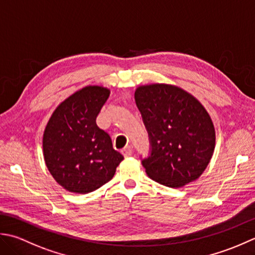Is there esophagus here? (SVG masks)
Masks as SVG:
<instances>
[{"label": "esophagus", "mask_w": 255, "mask_h": 255, "mask_svg": "<svg viewBox=\"0 0 255 255\" xmlns=\"http://www.w3.org/2000/svg\"><path fill=\"white\" fill-rule=\"evenodd\" d=\"M122 154L124 155V157H129L133 155V150L131 146H127L126 148L122 149Z\"/></svg>", "instance_id": "obj_1"}]
</instances>
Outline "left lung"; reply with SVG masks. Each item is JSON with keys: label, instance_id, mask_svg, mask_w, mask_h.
Segmentation results:
<instances>
[{"label": "left lung", "instance_id": "obj_1", "mask_svg": "<svg viewBox=\"0 0 255 255\" xmlns=\"http://www.w3.org/2000/svg\"><path fill=\"white\" fill-rule=\"evenodd\" d=\"M134 97L149 137V155L142 159L149 178L171 188L196 180L209 164L216 144L206 109L171 85L141 86Z\"/></svg>", "mask_w": 255, "mask_h": 255}]
</instances>
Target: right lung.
I'll use <instances>...</instances> for the list:
<instances>
[{
  "label": "right lung",
  "mask_w": 255,
  "mask_h": 255,
  "mask_svg": "<svg viewBox=\"0 0 255 255\" xmlns=\"http://www.w3.org/2000/svg\"><path fill=\"white\" fill-rule=\"evenodd\" d=\"M110 90L88 86L56 108L46 126L43 150L46 166L66 190L88 194L111 180L123 155L110 135L97 126V117Z\"/></svg>",
  "instance_id": "1"
}]
</instances>
